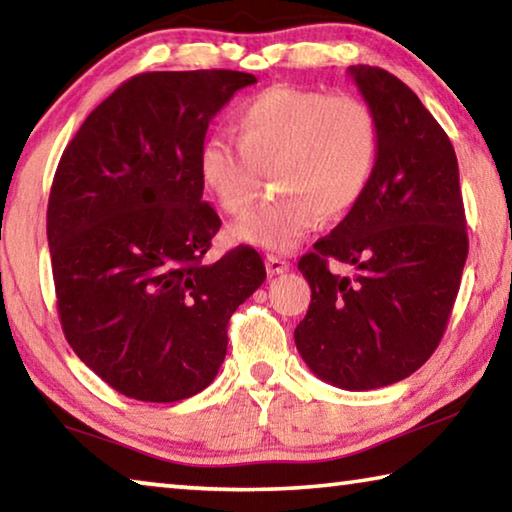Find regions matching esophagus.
Returning a JSON list of instances; mask_svg holds the SVG:
<instances>
[{"mask_svg": "<svg viewBox=\"0 0 512 512\" xmlns=\"http://www.w3.org/2000/svg\"><path fill=\"white\" fill-rule=\"evenodd\" d=\"M266 271L271 275H280L284 271H289V262L282 257H275V255H266Z\"/></svg>", "mask_w": 512, "mask_h": 512, "instance_id": "34e87169", "label": "esophagus"}]
</instances>
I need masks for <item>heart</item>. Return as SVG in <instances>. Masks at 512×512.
Here are the masks:
<instances>
[{
    "label": "heart",
    "mask_w": 512,
    "mask_h": 512,
    "mask_svg": "<svg viewBox=\"0 0 512 512\" xmlns=\"http://www.w3.org/2000/svg\"><path fill=\"white\" fill-rule=\"evenodd\" d=\"M237 142L205 137L198 173L225 214L253 205L262 171L280 192L232 225L241 244L289 253L323 219H341L361 203L375 178L381 131L375 110L357 94L271 85L232 117Z\"/></svg>",
    "instance_id": "b5f03b06"
}]
</instances>
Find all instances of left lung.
Returning <instances> with one entry per match:
<instances>
[{"mask_svg": "<svg viewBox=\"0 0 512 512\" xmlns=\"http://www.w3.org/2000/svg\"><path fill=\"white\" fill-rule=\"evenodd\" d=\"M348 74L379 119V164L361 203L300 257L311 302L293 339L316 377L372 391L413 375L438 348L467 230L454 146L418 94L381 67ZM329 258L358 275L332 274Z\"/></svg>", "mask_w": 512, "mask_h": 512, "instance_id": "obj_1", "label": "left lung"}]
</instances>
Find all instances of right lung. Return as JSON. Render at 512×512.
<instances>
[{
	"label": "right lung",
	"mask_w": 512,
	"mask_h": 512,
	"mask_svg": "<svg viewBox=\"0 0 512 512\" xmlns=\"http://www.w3.org/2000/svg\"><path fill=\"white\" fill-rule=\"evenodd\" d=\"M253 83L232 69L137 74L58 162L47 241L60 325L85 366L133 400L210 386L230 316L266 280L250 246L205 262L221 219L198 173L212 117Z\"/></svg>",
	"instance_id": "obj_1"
}]
</instances>
